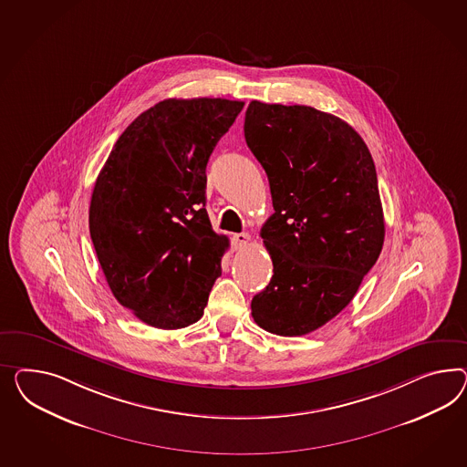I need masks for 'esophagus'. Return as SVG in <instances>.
<instances>
[{
    "label": "esophagus",
    "instance_id": "1",
    "mask_svg": "<svg viewBox=\"0 0 467 467\" xmlns=\"http://www.w3.org/2000/svg\"><path fill=\"white\" fill-rule=\"evenodd\" d=\"M250 241H252V236H250L248 233H240V234H234V236H233V246H234L236 250H241V248L248 246Z\"/></svg>",
    "mask_w": 467,
    "mask_h": 467
}]
</instances>
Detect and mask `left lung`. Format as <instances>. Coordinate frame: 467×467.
<instances>
[{"mask_svg": "<svg viewBox=\"0 0 467 467\" xmlns=\"http://www.w3.org/2000/svg\"><path fill=\"white\" fill-rule=\"evenodd\" d=\"M244 139L275 211L260 233L274 275L253 297V319L280 337H303L345 309L378 262L384 214L376 166L353 127L306 105L253 100Z\"/></svg>", "mask_w": 467, "mask_h": 467, "instance_id": "obj_1", "label": "left lung"}]
</instances>
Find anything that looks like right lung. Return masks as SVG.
<instances>
[{"mask_svg": "<svg viewBox=\"0 0 467 467\" xmlns=\"http://www.w3.org/2000/svg\"><path fill=\"white\" fill-rule=\"evenodd\" d=\"M244 101L168 99L117 139L89 202V236L115 299L146 325L201 319L227 236L205 211V168Z\"/></svg>", "mask_w": 467, "mask_h": 467, "instance_id": "obj_1", "label": "right lung"}]
</instances>
